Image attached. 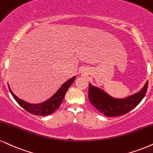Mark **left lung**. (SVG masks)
<instances>
[{
	"label": "left lung",
	"instance_id": "obj_1",
	"mask_svg": "<svg viewBox=\"0 0 153 153\" xmlns=\"http://www.w3.org/2000/svg\"><path fill=\"white\" fill-rule=\"evenodd\" d=\"M88 84V99L90 103L101 114L105 116L114 117L127 114L140 103L146 96L148 81L140 91L124 99H116L100 88L94 86L91 84Z\"/></svg>",
	"mask_w": 153,
	"mask_h": 153
}]
</instances>
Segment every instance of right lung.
Masks as SVG:
<instances>
[{"label": "right lung", "mask_w": 153, "mask_h": 153, "mask_svg": "<svg viewBox=\"0 0 153 153\" xmlns=\"http://www.w3.org/2000/svg\"><path fill=\"white\" fill-rule=\"evenodd\" d=\"M75 79H76L75 76L71 77V79H69V80L62 84L61 87L58 89V91L52 97L47 100V101H44V102L37 103V104H33V103H27L23 101V100L20 99L11 91L9 85L8 88L13 97L18 103V104L22 107L25 110L28 111L32 114L36 115V116H45L52 114L55 111V110L59 108L62 101H63L66 92L67 91L68 88L70 87V86L74 82V81L75 80Z\"/></svg>", "instance_id": "right-lung-1"}]
</instances>
